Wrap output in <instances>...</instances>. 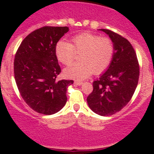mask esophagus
Returning a JSON list of instances; mask_svg holds the SVG:
<instances>
[{
    "mask_svg": "<svg viewBox=\"0 0 154 154\" xmlns=\"http://www.w3.org/2000/svg\"><path fill=\"white\" fill-rule=\"evenodd\" d=\"M74 83H75L76 85L81 86V85H82V84H83V82H79V81H75V82H74Z\"/></svg>",
    "mask_w": 154,
    "mask_h": 154,
    "instance_id": "esophagus-1",
    "label": "esophagus"
}]
</instances>
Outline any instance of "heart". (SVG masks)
Instances as JSON below:
<instances>
[{
	"mask_svg": "<svg viewBox=\"0 0 154 154\" xmlns=\"http://www.w3.org/2000/svg\"><path fill=\"white\" fill-rule=\"evenodd\" d=\"M72 44L64 40L57 42L55 48L56 58L64 65L74 60L79 53L80 61L73 63L64 69V74L69 79L83 80L94 74L104 72L111 63L114 54L112 41L91 32H83L72 38Z\"/></svg>",
	"mask_w": 154,
	"mask_h": 154,
	"instance_id": "heart-1",
	"label": "heart"
}]
</instances>
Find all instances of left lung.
Wrapping results in <instances>:
<instances>
[{
    "instance_id": "8db88e82",
    "label": "left lung",
    "mask_w": 154,
    "mask_h": 154,
    "mask_svg": "<svg viewBox=\"0 0 154 154\" xmlns=\"http://www.w3.org/2000/svg\"><path fill=\"white\" fill-rule=\"evenodd\" d=\"M100 30L111 39L114 54L106 72L93 82L87 101L93 112L105 116L121 110L131 100L138 85L139 66L135 50L126 38L109 29Z\"/></svg>"
}]
</instances>
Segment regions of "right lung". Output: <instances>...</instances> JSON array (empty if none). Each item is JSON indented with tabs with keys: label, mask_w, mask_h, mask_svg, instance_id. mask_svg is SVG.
I'll list each match as a JSON object with an SVG mask.
<instances>
[{
	"label": "right lung",
	"mask_w": 154,
	"mask_h": 154,
	"mask_svg": "<svg viewBox=\"0 0 154 154\" xmlns=\"http://www.w3.org/2000/svg\"><path fill=\"white\" fill-rule=\"evenodd\" d=\"M69 31L67 26H44L28 35L15 54L14 74L20 96L32 110L44 115L65 105L72 80L55 81L61 72L55 45Z\"/></svg>",
	"instance_id": "1"
}]
</instances>
